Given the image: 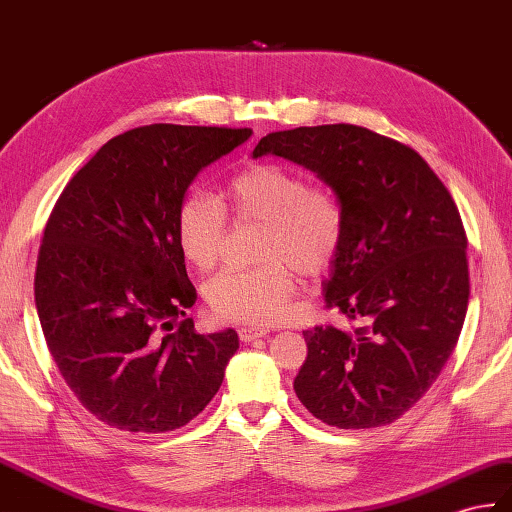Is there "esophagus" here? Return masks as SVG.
Masks as SVG:
<instances>
[{"mask_svg":"<svg viewBox=\"0 0 512 512\" xmlns=\"http://www.w3.org/2000/svg\"><path fill=\"white\" fill-rule=\"evenodd\" d=\"M237 334H240V340L242 342H253V340H257V338H264L268 331L266 329H261V327H240L237 329Z\"/></svg>","mask_w":512,"mask_h":512,"instance_id":"34e87169","label":"esophagus"}]
</instances>
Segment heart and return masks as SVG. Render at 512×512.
<instances>
[{
	"instance_id": "obj_1",
	"label": "heart",
	"mask_w": 512,
	"mask_h": 512,
	"mask_svg": "<svg viewBox=\"0 0 512 512\" xmlns=\"http://www.w3.org/2000/svg\"><path fill=\"white\" fill-rule=\"evenodd\" d=\"M235 222H261L257 268H229L207 283L211 312L235 323L268 325L283 318L296 294V272L323 277L342 251L347 222L336 194L312 185L281 163H253L227 185ZM176 242L189 264L211 270L229 242L222 202L202 189L187 192L176 209Z\"/></svg>"
}]
</instances>
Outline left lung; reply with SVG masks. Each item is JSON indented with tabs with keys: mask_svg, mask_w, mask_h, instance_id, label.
I'll return each instance as SVG.
<instances>
[{
	"mask_svg": "<svg viewBox=\"0 0 512 512\" xmlns=\"http://www.w3.org/2000/svg\"><path fill=\"white\" fill-rule=\"evenodd\" d=\"M268 152L314 170L347 222L325 303L351 329L303 331L296 397L340 430L397 421L441 375L467 316V233L456 202L417 150L364 126L277 130L253 154Z\"/></svg>",
	"mask_w": 512,
	"mask_h": 512,
	"instance_id": "8db88e82",
	"label": "left lung"
}]
</instances>
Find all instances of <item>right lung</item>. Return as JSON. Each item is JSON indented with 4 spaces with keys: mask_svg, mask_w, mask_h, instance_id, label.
I'll return each mask as SVG.
<instances>
[{
    "mask_svg": "<svg viewBox=\"0 0 512 512\" xmlns=\"http://www.w3.org/2000/svg\"><path fill=\"white\" fill-rule=\"evenodd\" d=\"M251 128L150 124L113 137L47 218L34 303L65 384L95 419L135 434L187 425L220 390L240 340L202 336L176 209L205 165Z\"/></svg>",
    "mask_w": 512,
    "mask_h": 512,
    "instance_id": "1",
    "label": "right lung"
}]
</instances>
